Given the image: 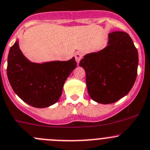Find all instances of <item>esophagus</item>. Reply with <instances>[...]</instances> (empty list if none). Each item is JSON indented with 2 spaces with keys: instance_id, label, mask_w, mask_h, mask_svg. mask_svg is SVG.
I'll return each mask as SVG.
<instances>
[{
  "instance_id": "1",
  "label": "esophagus",
  "mask_w": 150,
  "mask_h": 150,
  "mask_svg": "<svg viewBox=\"0 0 150 150\" xmlns=\"http://www.w3.org/2000/svg\"><path fill=\"white\" fill-rule=\"evenodd\" d=\"M83 56V54L82 52H77L75 54V61L77 62V63L79 64L80 61H81V59H82Z\"/></svg>"
}]
</instances>
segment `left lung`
<instances>
[{"label": "left lung", "instance_id": "8db88e82", "mask_svg": "<svg viewBox=\"0 0 150 150\" xmlns=\"http://www.w3.org/2000/svg\"><path fill=\"white\" fill-rule=\"evenodd\" d=\"M139 55L128 33L108 34V45L86 55L80 62L86 72L87 89L91 98L102 104L118 101L128 94L137 76Z\"/></svg>", "mask_w": 150, "mask_h": 150}]
</instances>
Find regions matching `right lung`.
<instances>
[{
  "mask_svg": "<svg viewBox=\"0 0 150 150\" xmlns=\"http://www.w3.org/2000/svg\"><path fill=\"white\" fill-rule=\"evenodd\" d=\"M76 66L74 57L67 62L32 63L23 56L17 41L8 53L7 76L12 89L25 103L46 108L59 100L64 82Z\"/></svg>",
  "mask_w": 150,
  "mask_h": 150,
  "instance_id": "add662e5",
  "label": "right lung"
}]
</instances>
